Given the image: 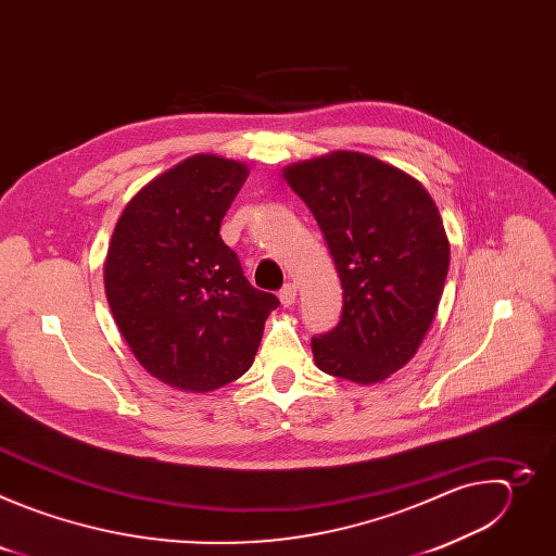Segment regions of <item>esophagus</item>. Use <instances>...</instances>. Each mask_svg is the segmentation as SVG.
<instances>
[{
	"instance_id": "34e87169",
	"label": "esophagus",
	"mask_w": 556,
	"mask_h": 556,
	"mask_svg": "<svg viewBox=\"0 0 556 556\" xmlns=\"http://www.w3.org/2000/svg\"><path fill=\"white\" fill-rule=\"evenodd\" d=\"M296 299V286L294 283H286L281 290H279V301L283 307H290Z\"/></svg>"
}]
</instances>
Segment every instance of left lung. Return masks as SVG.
<instances>
[{
  "label": "left lung",
  "mask_w": 556,
  "mask_h": 556,
  "mask_svg": "<svg viewBox=\"0 0 556 556\" xmlns=\"http://www.w3.org/2000/svg\"><path fill=\"white\" fill-rule=\"evenodd\" d=\"M319 222L343 286L341 321L312 339L316 367L374 384L405 367L438 312L451 247L429 191L361 151H332L281 172Z\"/></svg>",
  "instance_id": "obj_1"
}]
</instances>
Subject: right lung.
Segmentation results:
<instances>
[{"instance_id": "add662e5", "label": "right lung", "mask_w": 556, "mask_h": 556, "mask_svg": "<svg viewBox=\"0 0 556 556\" xmlns=\"http://www.w3.org/2000/svg\"><path fill=\"white\" fill-rule=\"evenodd\" d=\"M249 174L247 163L195 153L147 182L112 232L103 281L118 332L153 378L180 391L244 376L279 305L219 237Z\"/></svg>"}]
</instances>
